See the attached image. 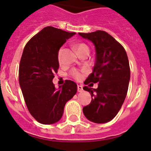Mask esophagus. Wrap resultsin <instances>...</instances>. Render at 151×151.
Masks as SVG:
<instances>
[{"instance_id": "34e87169", "label": "esophagus", "mask_w": 151, "mask_h": 151, "mask_svg": "<svg viewBox=\"0 0 151 151\" xmlns=\"http://www.w3.org/2000/svg\"><path fill=\"white\" fill-rule=\"evenodd\" d=\"M77 90H78V92H82L83 91V88H82V85H78L77 86Z\"/></svg>"}]
</instances>
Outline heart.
Segmentation results:
<instances>
[{
    "instance_id": "b5f03b06",
    "label": "heart",
    "mask_w": 151,
    "mask_h": 151,
    "mask_svg": "<svg viewBox=\"0 0 151 151\" xmlns=\"http://www.w3.org/2000/svg\"><path fill=\"white\" fill-rule=\"evenodd\" d=\"M76 50L78 54H82L83 53H88L89 54V47L85 43H78L76 45ZM64 48L61 47L58 51L57 54V59L60 64H63V55ZM71 76L76 80H81L83 76V72L79 71L78 69H73L70 73Z\"/></svg>"
}]
</instances>
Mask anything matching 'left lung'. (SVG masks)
I'll use <instances>...</instances> for the list:
<instances>
[{
  "label": "left lung",
  "instance_id": "1",
  "mask_svg": "<svg viewBox=\"0 0 151 151\" xmlns=\"http://www.w3.org/2000/svg\"><path fill=\"white\" fill-rule=\"evenodd\" d=\"M78 34L92 41L96 50L93 72L85 84L98 83L96 89L83 88L91 94V101L82 110L88 120L105 123L116 116L127 94L130 80L127 54L122 45L104 31Z\"/></svg>",
  "mask_w": 151,
  "mask_h": 151
}]
</instances>
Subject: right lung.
<instances>
[{"label": "right lung", "mask_w": 151, "mask_h": 151, "mask_svg": "<svg viewBox=\"0 0 151 151\" xmlns=\"http://www.w3.org/2000/svg\"><path fill=\"white\" fill-rule=\"evenodd\" d=\"M75 34L47 26L33 36L24 47L19 82L29 113L41 124L58 122L66 103L77 91V85L70 80L59 89L52 82L59 69L58 51Z\"/></svg>", "instance_id": "1"}]
</instances>
